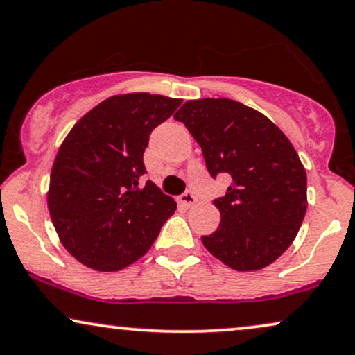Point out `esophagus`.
<instances>
[{"instance_id":"obj_1","label":"esophagus","mask_w":355,"mask_h":355,"mask_svg":"<svg viewBox=\"0 0 355 355\" xmlns=\"http://www.w3.org/2000/svg\"><path fill=\"white\" fill-rule=\"evenodd\" d=\"M178 201H180V205L185 206V208H191V206L196 203V196H195V193L188 190V191L183 193V195H180Z\"/></svg>"}]
</instances>
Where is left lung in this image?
<instances>
[{"instance_id": "left-lung-1", "label": "left lung", "mask_w": 355, "mask_h": 355, "mask_svg": "<svg viewBox=\"0 0 355 355\" xmlns=\"http://www.w3.org/2000/svg\"><path fill=\"white\" fill-rule=\"evenodd\" d=\"M198 142L209 175L230 178L213 200L218 230L201 236L214 257L239 272L277 260L306 213V172L291 142L270 119L227 98L187 101L173 116Z\"/></svg>"}]
</instances>
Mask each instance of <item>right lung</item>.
I'll use <instances>...</instances> for the list:
<instances>
[{
	"label": "right lung",
	"mask_w": 355,
	"mask_h": 355,
	"mask_svg": "<svg viewBox=\"0 0 355 355\" xmlns=\"http://www.w3.org/2000/svg\"><path fill=\"white\" fill-rule=\"evenodd\" d=\"M182 100L150 93L111 96L73 125L51 173L49 211L64 248L100 272L141 259L177 209L147 173L144 150L154 129Z\"/></svg>",
	"instance_id": "1"
}]
</instances>
